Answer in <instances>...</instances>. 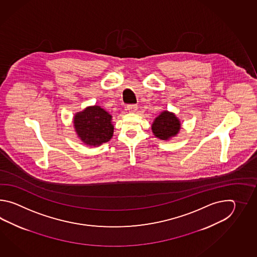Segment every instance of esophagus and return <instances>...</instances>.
I'll return each mask as SVG.
<instances>
[{"mask_svg":"<svg viewBox=\"0 0 257 257\" xmlns=\"http://www.w3.org/2000/svg\"><path fill=\"white\" fill-rule=\"evenodd\" d=\"M137 108H138V106L136 104H127L126 105V110H128V112H131V113L136 112Z\"/></svg>","mask_w":257,"mask_h":257,"instance_id":"esophagus-1","label":"esophagus"}]
</instances>
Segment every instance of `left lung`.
<instances>
[{"label":"left lung","mask_w":257,"mask_h":257,"mask_svg":"<svg viewBox=\"0 0 257 257\" xmlns=\"http://www.w3.org/2000/svg\"><path fill=\"white\" fill-rule=\"evenodd\" d=\"M181 128L180 120L174 113L164 111L153 121L152 131L154 136L160 140L167 141L176 136Z\"/></svg>","instance_id":"obj_1"}]
</instances>
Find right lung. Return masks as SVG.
<instances>
[{"label":"right lung","instance_id":"obj_1","mask_svg":"<svg viewBox=\"0 0 257 257\" xmlns=\"http://www.w3.org/2000/svg\"><path fill=\"white\" fill-rule=\"evenodd\" d=\"M112 115L99 105L88 106L74 115L73 124L77 135L84 144L100 146L109 142L114 133Z\"/></svg>","mask_w":257,"mask_h":257}]
</instances>
